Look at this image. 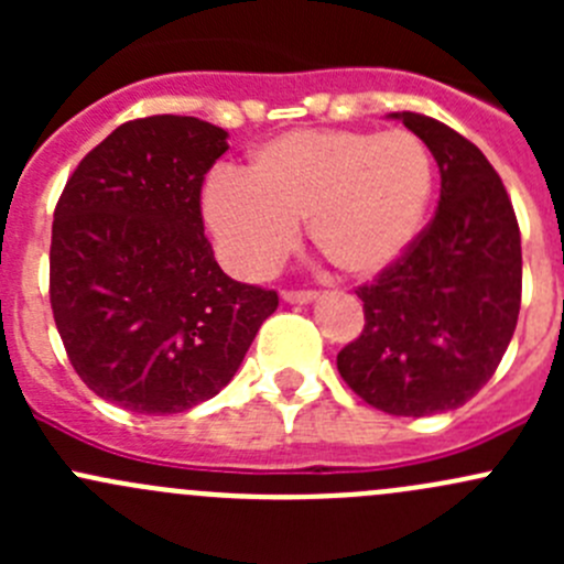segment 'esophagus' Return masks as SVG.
I'll use <instances>...</instances> for the list:
<instances>
[{
  "mask_svg": "<svg viewBox=\"0 0 564 564\" xmlns=\"http://www.w3.org/2000/svg\"><path fill=\"white\" fill-rule=\"evenodd\" d=\"M316 297H318L316 292H283V300L292 305H308V303H314Z\"/></svg>",
  "mask_w": 564,
  "mask_h": 564,
  "instance_id": "obj_1",
  "label": "esophagus"
}]
</instances>
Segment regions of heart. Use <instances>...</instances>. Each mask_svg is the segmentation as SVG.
Segmentation results:
<instances>
[{
  "instance_id": "heart-1",
  "label": "heart",
  "mask_w": 564,
  "mask_h": 564,
  "mask_svg": "<svg viewBox=\"0 0 564 564\" xmlns=\"http://www.w3.org/2000/svg\"><path fill=\"white\" fill-rule=\"evenodd\" d=\"M436 169L412 130L305 128L256 147L246 174H213L202 213L237 275L270 272L305 220L311 242L349 278H373L423 231Z\"/></svg>"
}]
</instances>
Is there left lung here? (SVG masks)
<instances>
[{
	"mask_svg": "<svg viewBox=\"0 0 564 564\" xmlns=\"http://www.w3.org/2000/svg\"><path fill=\"white\" fill-rule=\"evenodd\" d=\"M442 174L429 229L371 286L360 338L338 351L357 395L395 417L464 406L497 371L521 308V231L480 150L436 119L395 111Z\"/></svg>",
	"mask_w": 564,
	"mask_h": 564,
	"instance_id": "8db88e82",
	"label": "left lung"
}]
</instances>
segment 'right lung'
<instances>
[{"label":"right lung","mask_w":564,"mask_h":564,"mask_svg":"<svg viewBox=\"0 0 564 564\" xmlns=\"http://www.w3.org/2000/svg\"><path fill=\"white\" fill-rule=\"evenodd\" d=\"M229 133L147 117L106 135L67 180L51 229V308L95 395L176 414L218 395L278 294L226 275L204 237L202 182Z\"/></svg>","instance_id":"right-lung-1"}]
</instances>
